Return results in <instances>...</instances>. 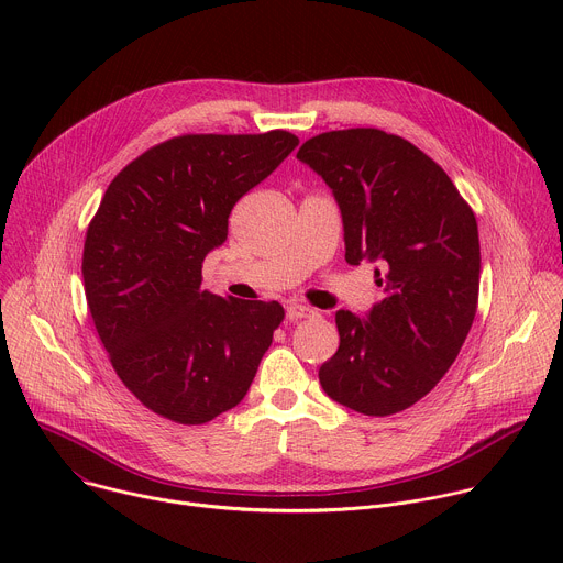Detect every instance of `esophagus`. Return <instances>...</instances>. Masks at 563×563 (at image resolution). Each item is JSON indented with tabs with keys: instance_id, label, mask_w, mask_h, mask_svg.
Instances as JSON below:
<instances>
[{
	"instance_id": "esophagus-1",
	"label": "esophagus",
	"mask_w": 563,
	"mask_h": 563,
	"mask_svg": "<svg viewBox=\"0 0 563 563\" xmlns=\"http://www.w3.org/2000/svg\"><path fill=\"white\" fill-rule=\"evenodd\" d=\"M311 316H316V311L305 307V305H289L287 307V318L289 320H300V318H311Z\"/></svg>"
}]
</instances>
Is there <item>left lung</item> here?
<instances>
[{
	"mask_svg": "<svg viewBox=\"0 0 563 563\" xmlns=\"http://www.w3.org/2000/svg\"><path fill=\"white\" fill-rule=\"evenodd\" d=\"M296 157L339 202L345 261L376 263L385 291L365 318L336 311L341 345L320 385L367 417L404 412L445 376L472 328L476 218L430 155L380 129L320 133Z\"/></svg>",
	"mask_w": 563,
	"mask_h": 563,
	"instance_id": "1",
	"label": "left lung"
}]
</instances>
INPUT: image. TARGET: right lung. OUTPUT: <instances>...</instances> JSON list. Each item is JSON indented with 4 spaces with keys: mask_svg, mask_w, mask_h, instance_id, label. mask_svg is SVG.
I'll list each match as a JSON object with an SVG mask.
<instances>
[{
    "mask_svg": "<svg viewBox=\"0 0 563 563\" xmlns=\"http://www.w3.org/2000/svg\"><path fill=\"white\" fill-rule=\"evenodd\" d=\"M296 146L280 129L178 135L109 185L87 229L85 291L115 374L151 412L202 426L245 398L285 309L211 294L202 263L233 205Z\"/></svg>",
    "mask_w": 563,
    "mask_h": 563,
    "instance_id": "right-lung-1",
    "label": "right lung"
}]
</instances>
